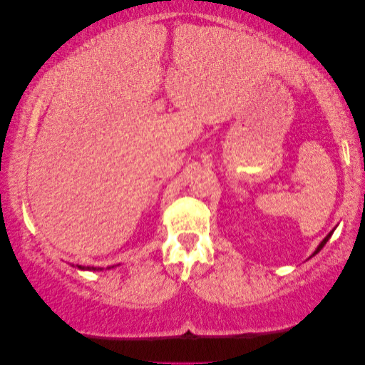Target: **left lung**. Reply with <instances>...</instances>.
Instances as JSON below:
<instances>
[{"instance_id": "1", "label": "left lung", "mask_w": 365, "mask_h": 365, "mask_svg": "<svg viewBox=\"0 0 365 365\" xmlns=\"http://www.w3.org/2000/svg\"><path fill=\"white\" fill-rule=\"evenodd\" d=\"M332 232H334V229H332V231H331V232H329V234H327V236H326V237H324V239H322V241H321V244H319V246H317V249H316V251H314V254H312V256H316V254H317L319 251H321V249H322L324 246H326V242L329 241V239H331V236H332ZM312 256H311V257H312Z\"/></svg>"}]
</instances>
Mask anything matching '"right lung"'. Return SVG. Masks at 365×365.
I'll list each match as a JSON object with an SVG mask.
<instances>
[{
	"instance_id": "add662e5",
	"label": "right lung",
	"mask_w": 365,
	"mask_h": 365,
	"mask_svg": "<svg viewBox=\"0 0 365 365\" xmlns=\"http://www.w3.org/2000/svg\"><path fill=\"white\" fill-rule=\"evenodd\" d=\"M79 271H93V272H96V271H104L103 267H86V266H76ZM111 267H114V266H111ZM111 267H108V269H111Z\"/></svg>"
}]
</instances>
